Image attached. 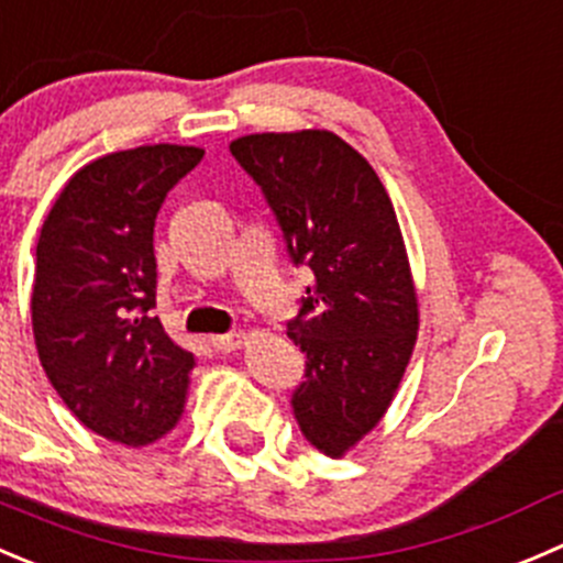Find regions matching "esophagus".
Segmentation results:
<instances>
[{
  "instance_id": "34e87169",
  "label": "esophagus",
  "mask_w": 563,
  "mask_h": 563,
  "mask_svg": "<svg viewBox=\"0 0 563 563\" xmlns=\"http://www.w3.org/2000/svg\"><path fill=\"white\" fill-rule=\"evenodd\" d=\"M210 344H213V347H219L221 353H232V350H241L243 344H246V333L243 331L216 333V336H210Z\"/></svg>"
}]
</instances>
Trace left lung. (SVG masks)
Here are the masks:
<instances>
[{"label":"left lung","mask_w":563,"mask_h":563,"mask_svg":"<svg viewBox=\"0 0 563 563\" xmlns=\"http://www.w3.org/2000/svg\"><path fill=\"white\" fill-rule=\"evenodd\" d=\"M232 155L263 186L292 263L311 268L287 336L306 353L292 408L314 449L353 452L391 408L419 336V292L391 197L322 128L249 133Z\"/></svg>","instance_id":"8db88e82"}]
</instances>
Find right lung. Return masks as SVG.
Masks as SVG:
<instances>
[{
	"mask_svg": "<svg viewBox=\"0 0 563 563\" xmlns=\"http://www.w3.org/2000/svg\"><path fill=\"white\" fill-rule=\"evenodd\" d=\"M191 144H142L81 166L41 227L32 333L70 413L122 446H150L186 413L194 353L155 306L153 230L166 194L202 161Z\"/></svg>",
	"mask_w": 563,
	"mask_h": 563,
	"instance_id": "add662e5",
	"label": "right lung"
}]
</instances>
